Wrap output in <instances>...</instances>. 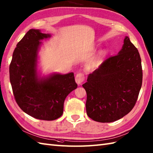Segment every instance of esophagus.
Returning a JSON list of instances; mask_svg holds the SVG:
<instances>
[{
    "label": "esophagus",
    "mask_w": 153,
    "mask_h": 153,
    "mask_svg": "<svg viewBox=\"0 0 153 153\" xmlns=\"http://www.w3.org/2000/svg\"><path fill=\"white\" fill-rule=\"evenodd\" d=\"M84 79H85V77L83 74H81V73L77 74L76 76L75 80H76V82L77 83V85H81L83 82Z\"/></svg>",
    "instance_id": "esophagus-1"
}]
</instances>
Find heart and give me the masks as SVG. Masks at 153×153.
Wrapping results in <instances>:
<instances>
[{
  "mask_svg": "<svg viewBox=\"0 0 153 153\" xmlns=\"http://www.w3.org/2000/svg\"><path fill=\"white\" fill-rule=\"evenodd\" d=\"M106 55H107V52L105 51H102L101 52L99 53L90 62L89 65H88L90 68L93 69L100 66V64L102 62L103 60L105 57Z\"/></svg>",
  "mask_w": 153,
  "mask_h": 153,
  "instance_id": "1",
  "label": "heart"
}]
</instances>
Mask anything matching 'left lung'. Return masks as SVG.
Here are the masks:
<instances>
[{
  "instance_id": "1",
  "label": "left lung",
  "mask_w": 153,
  "mask_h": 153,
  "mask_svg": "<svg viewBox=\"0 0 153 153\" xmlns=\"http://www.w3.org/2000/svg\"><path fill=\"white\" fill-rule=\"evenodd\" d=\"M141 60L137 48L125 36L122 49L88 74L83 85L87 115L95 121L111 123L134 107L142 85Z\"/></svg>"
}]
</instances>
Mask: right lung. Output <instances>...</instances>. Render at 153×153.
Segmentation results:
<instances>
[{"label":"right lung","mask_w":153,"mask_h":153,"mask_svg":"<svg viewBox=\"0 0 153 153\" xmlns=\"http://www.w3.org/2000/svg\"><path fill=\"white\" fill-rule=\"evenodd\" d=\"M51 37L39 29L28 30L17 44L10 65V80L17 104L28 115L44 120L59 118L66 97L77 87L73 72L39 75L40 41Z\"/></svg>","instance_id":"obj_1"}]
</instances>
